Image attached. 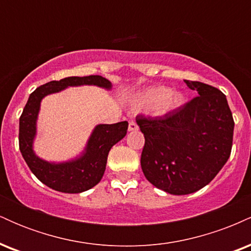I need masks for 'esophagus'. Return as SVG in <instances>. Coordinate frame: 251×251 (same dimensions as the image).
<instances>
[{
    "label": "esophagus",
    "instance_id": "34e87169",
    "mask_svg": "<svg viewBox=\"0 0 251 251\" xmlns=\"http://www.w3.org/2000/svg\"><path fill=\"white\" fill-rule=\"evenodd\" d=\"M138 128H139V127H138V125L134 122H129L128 123V131H137Z\"/></svg>",
    "mask_w": 251,
    "mask_h": 251
}]
</instances>
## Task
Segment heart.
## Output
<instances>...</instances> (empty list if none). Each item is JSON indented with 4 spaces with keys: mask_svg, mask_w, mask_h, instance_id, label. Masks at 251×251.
Returning <instances> with one entry per match:
<instances>
[{
    "mask_svg": "<svg viewBox=\"0 0 251 251\" xmlns=\"http://www.w3.org/2000/svg\"><path fill=\"white\" fill-rule=\"evenodd\" d=\"M184 101V98L179 93H171L170 89L166 87H154L150 88L140 97V105L146 107H160L162 111H170L178 106H180Z\"/></svg>",
    "mask_w": 251,
    "mask_h": 251,
    "instance_id": "heart-1",
    "label": "heart"
}]
</instances>
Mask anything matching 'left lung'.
<instances>
[{
    "mask_svg": "<svg viewBox=\"0 0 251 251\" xmlns=\"http://www.w3.org/2000/svg\"><path fill=\"white\" fill-rule=\"evenodd\" d=\"M195 97L162 117L135 118L145 144L140 157L146 179L172 195L198 191L229 159L234 118L218 88L184 80Z\"/></svg>",
    "mask_w": 251,
    "mask_h": 251,
    "instance_id": "left-lung-1",
    "label": "left lung"
}]
</instances>
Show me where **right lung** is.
<instances>
[{
    "instance_id": "add662e5",
    "label": "right lung",
    "mask_w": 251,
    "mask_h": 251,
    "mask_svg": "<svg viewBox=\"0 0 251 251\" xmlns=\"http://www.w3.org/2000/svg\"><path fill=\"white\" fill-rule=\"evenodd\" d=\"M96 85L111 88V82L100 75L68 76L37 87L29 96L20 117L19 146L30 171L50 188L66 194H79L96 186L101 180L109 150L122 140L127 132V122L98 125L89 138L86 152L79 159L62 164H50L37 158L33 152L36 132V118L40 102L47 94L60 92L68 86Z\"/></svg>"
}]
</instances>
